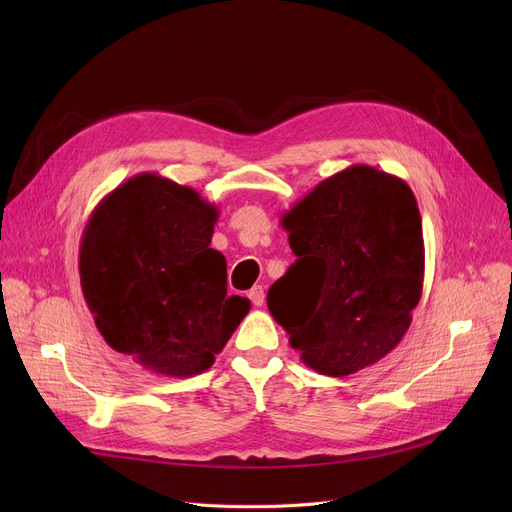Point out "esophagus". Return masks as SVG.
I'll return each instance as SVG.
<instances>
[{
  "label": "esophagus",
  "instance_id": "34e87169",
  "mask_svg": "<svg viewBox=\"0 0 512 512\" xmlns=\"http://www.w3.org/2000/svg\"><path fill=\"white\" fill-rule=\"evenodd\" d=\"M249 299H251V303H253L255 307H261V305H263V301H265L263 286H253V288L249 290Z\"/></svg>",
  "mask_w": 512,
  "mask_h": 512
}]
</instances>
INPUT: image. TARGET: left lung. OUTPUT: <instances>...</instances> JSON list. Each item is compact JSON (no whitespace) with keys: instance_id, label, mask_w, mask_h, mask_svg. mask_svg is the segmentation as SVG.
Returning <instances> with one entry per match:
<instances>
[{"instance_id":"obj_1","label":"left lung","mask_w":512,"mask_h":512,"mask_svg":"<svg viewBox=\"0 0 512 512\" xmlns=\"http://www.w3.org/2000/svg\"><path fill=\"white\" fill-rule=\"evenodd\" d=\"M292 253L267 309L301 361L344 378L384 359L407 334L423 288V230L409 184L351 166L282 215Z\"/></svg>"}]
</instances>
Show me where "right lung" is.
<instances>
[{"label": "right lung", "mask_w": 512, "mask_h": 512, "mask_svg": "<svg viewBox=\"0 0 512 512\" xmlns=\"http://www.w3.org/2000/svg\"><path fill=\"white\" fill-rule=\"evenodd\" d=\"M218 207L151 172L93 209L78 272L95 326L114 351L168 378L203 373L251 309L228 294L226 259L209 249Z\"/></svg>", "instance_id": "right-lung-1"}]
</instances>
